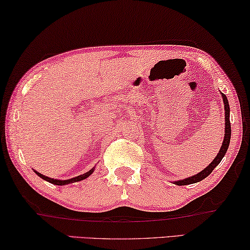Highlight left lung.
Segmentation results:
<instances>
[{
  "instance_id": "obj_1",
  "label": "left lung",
  "mask_w": 250,
  "mask_h": 250,
  "mask_svg": "<svg viewBox=\"0 0 250 250\" xmlns=\"http://www.w3.org/2000/svg\"><path fill=\"white\" fill-rule=\"evenodd\" d=\"M222 100H223V103H225V115H226L225 126H226V128H225V138H223L222 146L220 148V150H219V152H218L217 157H215L213 161L211 162L210 165L207 166L203 170H201L199 174L193 175V176H191V177L184 178V180H180V181L174 182V184H176V185H188V184L197 183V182L204 180V178L208 177V175L212 173V170H213L215 167H217L219 164H220V162L222 161V158H223V156L226 155V152L229 148L230 137H231V125H230V107H229L228 99H227V96L223 94V93H222Z\"/></svg>"
}]
</instances>
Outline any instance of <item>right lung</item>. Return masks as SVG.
Listing matches in <instances>:
<instances>
[{
    "label": "right lung",
    "mask_w": 250,
    "mask_h": 250,
    "mask_svg": "<svg viewBox=\"0 0 250 250\" xmlns=\"http://www.w3.org/2000/svg\"><path fill=\"white\" fill-rule=\"evenodd\" d=\"M93 172H94V167H93L92 169H89L88 172H86L85 174L80 175V176H76V177H73V178H69V180H55V178H50V177H48V176H44V175L40 174L39 172H37V170H35V173L38 175L39 177H42V180L49 182V183L55 184V185H66V184H70V183H75V182L83 181V180H85V178H87Z\"/></svg>",
    "instance_id": "add662e5"
}]
</instances>
